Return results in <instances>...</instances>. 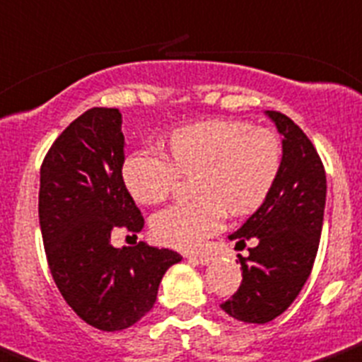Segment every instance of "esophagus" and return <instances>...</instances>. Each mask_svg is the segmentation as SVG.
<instances>
[{
    "label": "esophagus",
    "instance_id": "obj_1",
    "mask_svg": "<svg viewBox=\"0 0 362 362\" xmlns=\"http://www.w3.org/2000/svg\"><path fill=\"white\" fill-rule=\"evenodd\" d=\"M187 259L195 261V263H199V265H208V263H211V259H214V257L208 256V254H202V256H195V254H189V256H187Z\"/></svg>",
    "mask_w": 362,
    "mask_h": 362
}]
</instances>
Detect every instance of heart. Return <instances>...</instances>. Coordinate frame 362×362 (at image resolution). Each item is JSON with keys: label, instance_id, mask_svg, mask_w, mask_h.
I'll return each instance as SVG.
<instances>
[{"label": "heart", "instance_id": "1", "mask_svg": "<svg viewBox=\"0 0 362 362\" xmlns=\"http://www.w3.org/2000/svg\"><path fill=\"white\" fill-rule=\"evenodd\" d=\"M167 156L139 147L121 163V180L139 204L169 197L178 175L199 171L195 202L158 211L153 235L167 247L197 250L223 226L226 209L247 215L265 202L281 165L278 136L245 121L209 119L178 127L167 136Z\"/></svg>", "mask_w": 362, "mask_h": 362}]
</instances>
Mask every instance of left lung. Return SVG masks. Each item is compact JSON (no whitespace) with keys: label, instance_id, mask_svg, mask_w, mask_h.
Instances as JSON below:
<instances>
[{"label":"left lung","instance_id":"left-lung-1","mask_svg":"<svg viewBox=\"0 0 362 362\" xmlns=\"http://www.w3.org/2000/svg\"><path fill=\"white\" fill-rule=\"evenodd\" d=\"M281 134V165L265 202L238 232L252 241L248 257L239 256L243 281L223 311L247 324H267L296 300L311 274L326 208V171L311 139L291 117L267 110Z\"/></svg>","mask_w":362,"mask_h":362}]
</instances>
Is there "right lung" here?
Returning <instances> with one entry per match:
<instances>
[{"label": "right lung", "instance_id": "right-lung-1", "mask_svg": "<svg viewBox=\"0 0 362 362\" xmlns=\"http://www.w3.org/2000/svg\"><path fill=\"white\" fill-rule=\"evenodd\" d=\"M117 108H90L64 130L40 169L38 217L54 284L69 308L101 331L134 326L156 302L169 248H114L117 228L141 232L144 217L121 180L124 136Z\"/></svg>", "mask_w": 362, "mask_h": 362}]
</instances>
